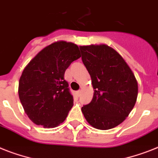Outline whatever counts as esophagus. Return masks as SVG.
Segmentation results:
<instances>
[{
    "label": "esophagus",
    "mask_w": 158,
    "mask_h": 158,
    "mask_svg": "<svg viewBox=\"0 0 158 158\" xmlns=\"http://www.w3.org/2000/svg\"><path fill=\"white\" fill-rule=\"evenodd\" d=\"M76 94H77V95L78 97H79V96H80V95H81V91H80V90L77 91V92H76Z\"/></svg>",
    "instance_id": "esophagus-1"
}]
</instances>
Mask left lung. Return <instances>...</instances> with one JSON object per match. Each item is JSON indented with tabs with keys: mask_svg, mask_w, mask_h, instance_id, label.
Returning <instances> with one entry per match:
<instances>
[{
	"mask_svg": "<svg viewBox=\"0 0 158 158\" xmlns=\"http://www.w3.org/2000/svg\"><path fill=\"white\" fill-rule=\"evenodd\" d=\"M83 64L90 75L92 101L81 111L99 130L116 127L133 109L138 94L135 75L116 51L106 44L80 46Z\"/></svg>",
	"mask_w": 158,
	"mask_h": 158,
	"instance_id": "obj_1",
	"label": "left lung"
}]
</instances>
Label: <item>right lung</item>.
<instances>
[{
    "label": "right lung",
    "mask_w": 158,
    "mask_h": 158,
    "mask_svg": "<svg viewBox=\"0 0 158 158\" xmlns=\"http://www.w3.org/2000/svg\"><path fill=\"white\" fill-rule=\"evenodd\" d=\"M80 57L77 44L57 41L40 51L25 67L18 95L34 123L50 128L65 120L73 106V98L64 76L72 62Z\"/></svg>",
    "instance_id": "obj_1"
}]
</instances>
